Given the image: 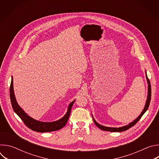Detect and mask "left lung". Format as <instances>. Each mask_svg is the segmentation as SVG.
<instances>
[{
    "instance_id": "obj_1",
    "label": "left lung",
    "mask_w": 159,
    "mask_h": 159,
    "mask_svg": "<svg viewBox=\"0 0 159 159\" xmlns=\"http://www.w3.org/2000/svg\"><path fill=\"white\" fill-rule=\"evenodd\" d=\"M145 75H146V79H147V84H148V94H147V101H146V102H145V107L143 109V111H142L141 114L136 118L135 120H134L132 122L129 123L128 125H126L125 126H121V127H119V128H116V127H107V126H102L100 124H99L94 118L93 115H92V116H93V121L94 122V123L96 124V125L99 128H100L101 129H102L104 131H111V132H121V131H126L127 129H128L129 128H130L131 127H132L133 126H134L136 123H137L139 120L142 118V116L144 115V113L147 111L148 108V106H149V104H150V99H151V85H150V80H148V77H147V72L145 70Z\"/></svg>"
}]
</instances>
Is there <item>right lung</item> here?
Returning <instances> with one entry per match:
<instances>
[{
    "label": "right lung",
    "mask_w": 159,
    "mask_h": 159,
    "mask_svg": "<svg viewBox=\"0 0 159 159\" xmlns=\"http://www.w3.org/2000/svg\"><path fill=\"white\" fill-rule=\"evenodd\" d=\"M10 98L11 101V104L14 112L19 116V117L23 121L24 123L31 129L40 132H51L53 131H57L63 127L65 126L67 123L68 120L69 118L72 107L75 101L74 100L71 102L67 108V111L66 114L60 119L52 121V122H43L38 121L34 120V118L28 116L25 111L22 109L20 106L18 104L14 91V87H13V77H11V83L10 86Z\"/></svg>",
    "instance_id": "add662e5"
}]
</instances>
